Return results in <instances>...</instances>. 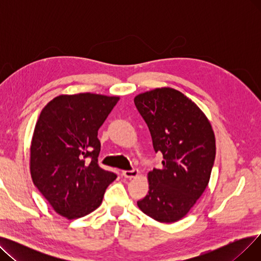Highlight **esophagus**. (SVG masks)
Here are the masks:
<instances>
[{"mask_svg":"<svg viewBox=\"0 0 261 261\" xmlns=\"http://www.w3.org/2000/svg\"><path fill=\"white\" fill-rule=\"evenodd\" d=\"M122 175L127 177V179H132V177H135L139 175V170L138 169H131V170H123Z\"/></svg>","mask_w":261,"mask_h":261,"instance_id":"1","label":"esophagus"}]
</instances>
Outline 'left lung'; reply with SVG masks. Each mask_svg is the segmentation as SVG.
<instances>
[{"label":"left lung","instance_id":"1","mask_svg":"<svg viewBox=\"0 0 261 261\" xmlns=\"http://www.w3.org/2000/svg\"><path fill=\"white\" fill-rule=\"evenodd\" d=\"M134 103L164 159L161 169L148 173V195L138 206L159 222L179 221L208 185L216 156L212 125L194 101L171 88L139 94Z\"/></svg>","mask_w":261,"mask_h":261}]
</instances>
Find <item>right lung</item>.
Here are the masks:
<instances>
[{"instance_id":"obj_1","label":"right lung","mask_w":261,"mask_h":261,"mask_svg":"<svg viewBox=\"0 0 261 261\" xmlns=\"http://www.w3.org/2000/svg\"><path fill=\"white\" fill-rule=\"evenodd\" d=\"M118 100L91 93L60 95L40 113L31 146L32 179L55 212L70 220L97 208L116 179L98 165L97 134Z\"/></svg>"}]
</instances>
